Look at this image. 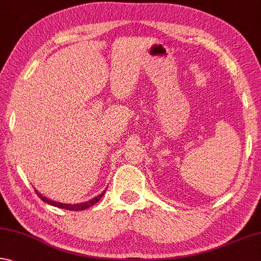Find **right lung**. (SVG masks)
Instances as JSON below:
<instances>
[{"label":"right lung","mask_w":261,"mask_h":261,"mask_svg":"<svg viewBox=\"0 0 261 261\" xmlns=\"http://www.w3.org/2000/svg\"><path fill=\"white\" fill-rule=\"evenodd\" d=\"M35 192L37 193V195H38V196L41 198V201L46 202V203H48V204H51V205H53V206H58V208H61V209L75 210V212H77V210H85V209H87V208H89V206L94 205L95 203H97V202L100 201L101 198H102L103 194L106 193V190H103V192L100 194V195H97V196L93 197L92 200L86 201V202H81V203H75V204H71V203H63V202H57V201H53V200H51V198H47L46 196H43V195H41V194H40L39 192H37L36 189H35Z\"/></svg>","instance_id":"1"}]
</instances>
